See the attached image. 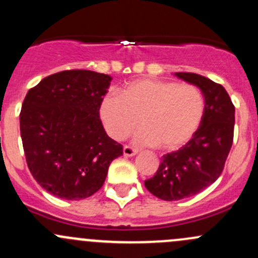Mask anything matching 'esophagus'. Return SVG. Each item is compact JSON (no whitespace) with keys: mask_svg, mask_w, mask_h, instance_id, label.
Wrapping results in <instances>:
<instances>
[{"mask_svg":"<svg viewBox=\"0 0 258 258\" xmlns=\"http://www.w3.org/2000/svg\"><path fill=\"white\" fill-rule=\"evenodd\" d=\"M137 152H139V151H137L136 148L131 147V146H124L123 147V155L126 156V157H132V156L137 155Z\"/></svg>","mask_w":258,"mask_h":258,"instance_id":"obj_1","label":"esophagus"}]
</instances>
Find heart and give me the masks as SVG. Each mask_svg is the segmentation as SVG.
<instances>
[{
	"instance_id": "heart-1",
	"label": "heart",
	"mask_w": 258,
	"mask_h": 258,
	"mask_svg": "<svg viewBox=\"0 0 258 258\" xmlns=\"http://www.w3.org/2000/svg\"><path fill=\"white\" fill-rule=\"evenodd\" d=\"M205 113V98L200 88L189 83L142 79L128 82L119 96L108 93L100 103V117L114 140L135 135L141 146H158L173 151L196 134Z\"/></svg>"
}]
</instances>
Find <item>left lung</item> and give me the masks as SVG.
<instances>
[{"mask_svg":"<svg viewBox=\"0 0 258 258\" xmlns=\"http://www.w3.org/2000/svg\"><path fill=\"white\" fill-rule=\"evenodd\" d=\"M175 76L201 90L205 113L192 139L163 156L155 176L145 181L146 188L165 201L195 196L220 177L235 128V106L222 86L197 74L176 72Z\"/></svg>","mask_w":258,"mask_h":258,"instance_id":"obj_1","label":"left lung"}]
</instances>
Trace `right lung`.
I'll return each instance as SVG.
<instances>
[{"instance_id":"add662e5","label":"right lung","mask_w":258,"mask_h":258,"mask_svg":"<svg viewBox=\"0 0 258 258\" xmlns=\"http://www.w3.org/2000/svg\"><path fill=\"white\" fill-rule=\"evenodd\" d=\"M112 77L70 70L45 77L23 100L20 130L33 178L53 196L87 199L102 187L122 146L107 136L100 103Z\"/></svg>"}]
</instances>
